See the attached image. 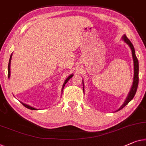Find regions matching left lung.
Returning a JSON list of instances; mask_svg holds the SVG:
<instances>
[{
  "instance_id": "1",
  "label": "left lung",
  "mask_w": 146,
  "mask_h": 146,
  "mask_svg": "<svg viewBox=\"0 0 146 146\" xmlns=\"http://www.w3.org/2000/svg\"><path fill=\"white\" fill-rule=\"evenodd\" d=\"M122 39L124 40V42L128 44V45L130 46V47L132 50V57H133V60H134V81H133V85L132 86V88H131V90L128 94V98H126L125 102L124 103V104L122 105L121 107H120V109L117 110V111H119L120 110H121L122 108H124V107L126 106V105L128 104L130 101L132 100V99L134 98V97L136 94L137 89H138V81H139V77H138V72H139V64H138V60L137 58L136 54H135V50L134 47L133 46L132 43H131V41L129 39H128L127 37L125 35H124V36L122 37ZM84 83V82H82Z\"/></svg>"
}]
</instances>
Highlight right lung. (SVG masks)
<instances>
[{
  "mask_svg": "<svg viewBox=\"0 0 146 146\" xmlns=\"http://www.w3.org/2000/svg\"><path fill=\"white\" fill-rule=\"evenodd\" d=\"M11 58H12V54L11 55H10V60H9V62H8V78H10V62H11ZM73 76V75L72 74H71L70 76H69L66 78V80H65V82H64V84H63V86H62V90H63V88H64V86H65V84H66L67 82H68V80L70 79V78ZM22 104L24 105V106L25 107H26V108H27V109H31V110H37L36 109H35V108H33V107H30V106H29V105H26V104H24V103H22Z\"/></svg>",
  "mask_w": 146,
  "mask_h": 146,
  "instance_id": "right-lung-1",
  "label": "right lung"
}]
</instances>
